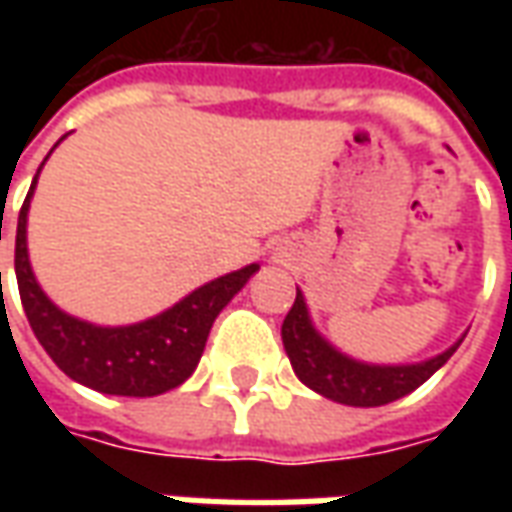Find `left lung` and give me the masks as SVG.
Wrapping results in <instances>:
<instances>
[{
    "label": "left lung",
    "instance_id": "8db88e82",
    "mask_svg": "<svg viewBox=\"0 0 512 512\" xmlns=\"http://www.w3.org/2000/svg\"><path fill=\"white\" fill-rule=\"evenodd\" d=\"M282 343L290 356V365L304 384L321 392L329 400L345 403V406H384L397 397L414 392L417 386L428 381L439 370L458 345L444 351L436 359H428L422 365L403 367H376L354 362L348 356L337 354L332 345L321 340V334L312 329L307 304L301 290H296V301L282 321Z\"/></svg>",
    "mask_w": 512,
    "mask_h": 512
}]
</instances>
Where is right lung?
I'll list each match as a JSON object with an SVG mask.
<instances>
[{
    "label": "right lung",
    "instance_id": "obj_1",
    "mask_svg": "<svg viewBox=\"0 0 512 512\" xmlns=\"http://www.w3.org/2000/svg\"><path fill=\"white\" fill-rule=\"evenodd\" d=\"M35 180L18 213L16 279L21 304L38 343L65 376L104 395L153 397L183 384L200 362L216 315L260 266L252 263L227 277L213 279L172 310L145 323L104 329L76 321L43 296L29 268L27 211Z\"/></svg>",
    "mask_w": 512,
    "mask_h": 512
}]
</instances>
